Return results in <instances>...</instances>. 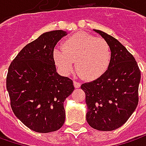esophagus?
Instances as JSON below:
<instances>
[{
  "instance_id": "obj_1",
  "label": "esophagus",
  "mask_w": 146,
  "mask_h": 146,
  "mask_svg": "<svg viewBox=\"0 0 146 146\" xmlns=\"http://www.w3.org/2000/svg\"><path fill=\"white\" fill-rule=\"evenodd\" d=\"M74 86L76 88H80V84L79 82L74 81Z\"/></svg>"
}]
</instances>
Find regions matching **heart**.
<instances>
[{
    "label": "heart",
    "instance_id": "obj_1",
    "mask_svg": "<svg viewBox=\"0 0 146 146\" xmlns=\"http://www.w3.org/2000/svg\"><path fill=\"white\" fill-rule=\"evenodd\" d=\"M53 58L64 75L76 70L88 80H95L106 73L111 60L108 43L86 32H79L65 40L62 48L53 50Z\"/></svg>",
    "mask_w": 146,
    "mask_h": 146
}]
</instances>
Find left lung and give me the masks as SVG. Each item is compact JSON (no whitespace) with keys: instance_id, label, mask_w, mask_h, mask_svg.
<instances>
[{"instance_id":"left-lung-1","label":"left lung","mask_w":146,"mask_h":146,"mask_svg":"<svg viewBox=\"0 0 146 146\" xmlns=\"http://www.w3.org/2000/svg\"><path fill=\"white\" fill-rule=\"evenodd\" d=\"M93 31L108 43L111 60L103 76L81 85L86 95V119L94 129L113 131L123 125L137 106L141 71L134 57L118 40Z\"/></svg>"}]
</instances>
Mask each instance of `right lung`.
Listing matches in <instances>:
<instances>
[{
    "label": "right lung",
    "instance_id": "obj_1",
    "mask_svg": "<svg viewBox=\"0 0 146 146\" xmlns=\"http://www.w3.org/2000/svg\"><path fill=\"white\" fill-rule=\"evenodd\" d=\"M66 31L44 32L27 44L11 62L6 88L15 116L31 130L40 133L58 130L65 122L63 103L75 88L56 70L53 49Z\"/></svg>",
    "mask_w": 146,
    "mask_h": 146
}]
</instances>
